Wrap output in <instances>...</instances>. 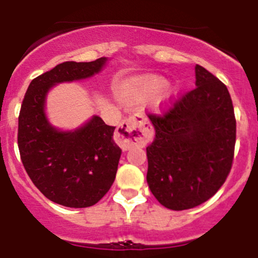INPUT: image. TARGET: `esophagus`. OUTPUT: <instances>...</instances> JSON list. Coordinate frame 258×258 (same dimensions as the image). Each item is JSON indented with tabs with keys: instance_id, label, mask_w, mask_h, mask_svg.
<instances>
[{
	"instance_id": "1",
	"label": "esophagus",
	"mask_w": 258,
	"mask_h": 258,
	"mask_svg": "<svg viewBox=\"0 0 258 258\" xmlns=\"http://www.w3.org/2000/svg\"><path fill=\"white\" fill-rule=\"evenodd\" d=\"M152 138V129L145 119L140 115H132L124 119L116 132V143L124 149L132 147H143Z\"/></svg>"
}]
</instances>
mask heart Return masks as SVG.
I'll return each instance as SVG.
<instances>
[{"label": "heart", "instance_id": "b5f03b06", "mask_svg": "<svg viewBox=\"0 0 258 258\" xmlns=\"http://www.w3.org/2000/svg\"><path fill=\"white\" fill-rule=\"evenodd\" d=\"M178 85L165 81L164 76L148 74L134 79L121 91V98L129 103H144L150 99V105L159 111L172 103L177 96Z\"/></svg>", "mask_w": 258, "mask_h": 258}]
</instances>
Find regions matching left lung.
I'll use <instances>...</instances> for the list:
<instances>
[{
	"label": "left lung",
	"instance_id": "8db88e82",
	"mask_svg": "<svg viewBox=\"0 0 258 258\" xmlns=\"http://www.w3.org/2000/svg\"><path fill=\"white\" fill-rule=\"evenodd\" d=\"M196 86L164 115H149L155 138L147 148V182L158 202L173 211L215 196L233 160L236 119L226 85L196 65Z\"/></svg>",
	"mask_w": 258,
	"mask_h": 258
}]
</instances>
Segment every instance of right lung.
Returning a JSON list of instances; mask_svg holds the SVG:
<instances>
[{
    "instance_id": "obj_1",
    "label": "right lung",
    "mask_w": 258,
    "mask_h": 258,
    "mask_svg": "<svg viewBox=\"0 0 258 258\" xmlns=\"http://www.w3.org/2000/svg\"><path fill=\"white\" fill-rule=\"evenodd\" d=\"M108 58L90 62L66 61L37 76L29 85L19 116L22 164L32 183L47 200L70 208L98 203L110 189L121 149L113 139L115 126L93 115L76 129L61 130L46 115L51 88L93 78Z\"/></svg>"
}]
</instances>
